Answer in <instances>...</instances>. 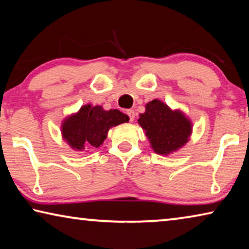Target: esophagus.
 Instances as JSON below:
<instances>
[{
  "instance_id": "obj_1",
  "label": "esophagus",
  "mask_w": 249,
  "mask_h": 249,
  "mask_svg": "<svg viewBox=\"0 0 249 249\" xmlns=\"http://www.w3.org/2000/svg\"><path fill=\"white\" fill-rule=\"evenodd\" d=\"M126 114H127L128 117H129V122H133L135 120L134 109H127V111H126Z\"/></svg>"
}]
</instances>
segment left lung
Here are the masks:
<instances>
[{
  "label": "left lung",
  "mask_w": 249,
  "mask_h": 249,
  "mask_svg": "<svg viewBox=\"0 0 249 249\" xmlns=\"http://www.w3.org/2000/svg\"><path fill=\"white\" fill-rule=\"evenodd\" d=\"M138 123L155 153L159 155H169L181 148L189 141L192 130L190 121L183 113L172 111L159 100L146 104V112L140 115Z\"/></svg>",
  "instance_id": "obj_1"
}]
</instances>
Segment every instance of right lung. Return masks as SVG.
<instances>
[{
	"label": "right lung",
	"mask_w": 249,
	"mask_h": 249,
	"mask_svg": "<svg viewBox=\"0 0 249 249\" xmlns=\"http://www.w3.org/2000/svg\"><path fill=\"white\" fill-rule=\"evenodd\" d=\"M128 121L129 117L119 109L104 111L100 105L87 104L77 114L65 120L61 133L64 140L75 150L84 149L86 145L98 148L103 144L109 128Z\"/></svg>",
	"instance_id": "1"
}]
</instances>
